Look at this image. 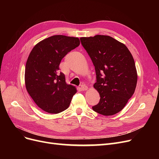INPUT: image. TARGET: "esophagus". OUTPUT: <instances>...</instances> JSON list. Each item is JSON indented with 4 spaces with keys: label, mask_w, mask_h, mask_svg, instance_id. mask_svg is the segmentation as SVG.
I'll return each instance as SVG.
<instances>
[{
    "label": "esophagus",
    "mask_w": 159,
    "mask_h": 159,
    "mask_svg": "<svg viewBox=\"0 0 159 159\" xmlns=\"http://www.w3.org/2000/svg\"><path fill=\"white\" fill-rule=\"evenodd\" d=\"M88 89V87L87 85H85V84H82L81 85V89L82 91H86Z\"/></svg>",
    "instance_id": "esophagus-1"
}]
</instances>
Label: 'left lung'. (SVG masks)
Segmentation results:
<instances>
[{"label": "left lung", "instance_id": "obj_1", "mask_svg": "<svg viewBox=\"0 0 159 159\" xmlns=\"http://www.w3.org/2000/svg\"><path fill=\"white\" fill-rule=\"evenodd\" d=\"M95 66L93 88L100 95L94 111L105 116L119 113L132 97L137 82L133 57L127 47L109 36L80 38Z\"/></svg>", "mask_w": 159, "mask_h": 159}]
</instances>
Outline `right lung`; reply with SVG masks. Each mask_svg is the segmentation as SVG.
<instances>
[{
  "label": "right lung",
  "mask_w": 159,
  "mask_h": 159,
  "mask_svg": "<svg viewBox=\"0 0 159 159\" xmlns=\"http://www.w3.org/2000/svg\"><path fill=\"white\" fill-rule=\"evenodd\" d=\"M80 44L78 38L54 35L38 42L30 52L26 64V88L34 103L49 113L68 109L75 86L67 84L65 75L59 73L62 58Z\"/></svg>",
  "instance_id": "1"
}]
</instances>
